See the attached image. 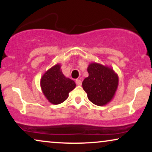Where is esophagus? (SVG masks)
<instances>
[{"label": "esophagus", "mask_w": 152, "mask_h": 152, "mask_svg": "<svg viewBox=\"0 0 152 152\" xmlns=\"http://www.w3.org/2000/svg\"><path fill=\"white\" fill-rule=\"evenodd\" d=\"M75 82H76V84L78 85V86H81V85H82V81L80 80H76Z\"/></svg>", "instance_id": "obj_1"}]
</instances>
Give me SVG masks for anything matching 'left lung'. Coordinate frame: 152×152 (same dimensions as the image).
I'll list each match as a JSON object with an SVG mask.
<instances>
[{"instance_id":"left-lung-1","label":"left lung","mask_w":152,"mask_h":152,"mask_svg":"<svg viewBox=\"0 0 152 152\" xmlns=\"http://www.w3.org/2000/svg\"><path fill=\"white\" fill-rule=\"evenodd\" d=\"M87 70L88 77L83 81L82 86L88 99L95 105H105L115 95L118 75L111 68L96 63L91 64Z\"/></svg>"}]
</instances>
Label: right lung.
I'll use <instances>...</instances> for the list:
<instances>
[{"label":"right lung","mask_w":152,"mask_h":152,"mask_svg":"<svg viewBox=\"0 0 152 152\" xmlns=\"http://www.w3.org/2000/svg\"><path fill=\"white\" fill-rule=\"evenodd\" d=\"M60 68L59 64L53 66L43 75L41 80L43 94L54 104H59L65 101L68 93L76 86L73 80L64 75Z\"/></svg>","instance_id":"add662e5"}]
</instances>
